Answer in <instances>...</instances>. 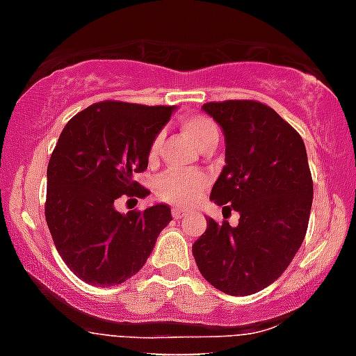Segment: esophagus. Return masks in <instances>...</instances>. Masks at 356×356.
I'll list each match as a JSON object with an SVG mask.
<instances>
[{"mask_svg": "<svg viewBox=\"0 0 356 356\" xmlns=\"http://www.w3.org/2000/svg\"><path fill=\"white\" fill-rule=\"evenodd\" d=\"M188 213L186 208H181V206H173L172 208V215H173V219H183L184 215Z\"/></svg>", "mask_w": 356, "mask_h": 356, "instance_id": "esophagus-1", "label": "esophagus"}]
</instances>
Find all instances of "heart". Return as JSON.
Masks as SVG:
<instances>
[{
	"mask_svg": "<svg viewBox=\"0 0 356 356\" xmlns=\"http://www.w3.org/2000/svg\"><path fill=\"white\" fill-rule=\"evenodd\" d=\"M183 132L193 141L199 150H204L211 143L219 141V128L211 119L204 115H190L181 122ZM159 139H155L150 146V159H155L159 150ZM206 186V175L201 172H166L157 181V197L163 201L177 202V204H190L201 195Z\"/></svg>",
	"mask_w": 356,
	"mask_h": 356,
	"instance_id": "heart-1",
	"label": "heart"
}]
</instances>
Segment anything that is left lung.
I'll use <instances>...</instances> for the list:
<instances>
[{
    "label": "left lung",
    "instance_id": "left-lung-1",
    "mask_svg": "<svg viewBox=\"0 0 356 356\" xmlns=\"http://www.w3.org/2000/svg\"><path fill=\"white\" fill-rule=\"evenodd\" d=\"M202 110L226 143L210 199L241 219L237 226L208 219L192 252L213 288L244 297L279 279L306 237L313 202L306 146L291 124L257 101L206 103Z\"/></svg>",
    "mask_w": 356,
    "mask_h": 356
}]
</instances>
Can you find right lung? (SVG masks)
Returning <instances> with one entry per match:
<instances>
[{
	"mask_svg": "<svg viewBox=\"0 0 356 356\" xmlns=\"http://www.w3.org/2000/svg\"><path fill=\"white\" fill-rule=\"evenodd\" d=\"M175 106L103 101L63 128L47 168L44 217L56 250L76 277L115 286L141 270L172 220L166 204L121 213V195L146 197L134 181Z\"/></svg>",
	"mask_w": 356,
	"mask_h": 356,
	"instance_id": "right-lung-1",
	"label": "right lung"
}]
</instances>
